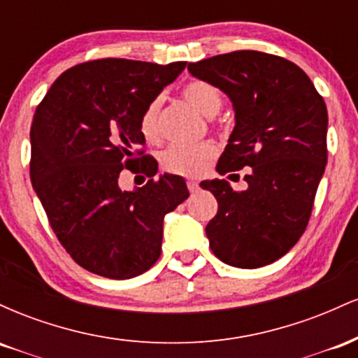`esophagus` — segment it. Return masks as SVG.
I'll use <instances>...</instances> for the list:
<instances>
[{"mask_svg": "<svg viewBox=\"0 0 358 358\" xmlns=\"http://www.w3.org/2000/svg\"><path fill=\"white\" fill-rule=\"evenodd\" d=\"M187 187H188V190H190L192 193H195L196 190H199V182H195V180H188Z\"/></svg>", "mask_w": 358, "mask_h": 358, "instance_id": "esophagus-1", "label": "esophagus"}]
</instances>
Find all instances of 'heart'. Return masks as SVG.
Instances as JSON below:
<instances>
[{"mask_svg":"<svg viewBox=\"0 0 358 358\" xmlns=\"http://www.w3.org/2000/svg\"><path fill=\"white\" fill-rule=\"evenodd\" d=\"M182 96L205 116L217 114L222 106L220 90L210 82L202 79L185 82L182 85ZM158 113L159 101H151L139 117V129L148 141H156L159 136ZM215 155L217 148L210 141L195 143V145H173L162 155V166L168 173L196 178L207 170Z\"/></svg>","mask_w":358,"mask_h":358,"instance_id":"heart-1","label":"heart"}]
</instances>
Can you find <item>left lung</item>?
Segmentation results:
<instances>
[{"label": "left lung", "mask_w": 358, "mask_h": 358, "mask_svg": "<svg viewBox=\"0 0 358 358\" xmlns=\"http://www.w3.org/2000/svg\"><path fill=\"white\" fill-rule=\"evenodd\" d=\"M188 72L227 94L236 113L217 171L250 166L244 192L219 178L200 183L219 202L205 227L210 249L234 268H262L285 256L310 220L327 166V106L296 64L271 53H224L188 64Z\"/></svg>", "instance_id": "1"}]
</instances>
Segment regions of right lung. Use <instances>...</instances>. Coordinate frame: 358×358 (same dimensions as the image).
<instances>
[{
    "instance_id": "1",
    "label": "right lung",
    "mask_w": 358,
    "mask_h": 358,
    "mask_svg": "<svg viewBox=\"0 0 358 358\" xmlns=\"http://www.w3.org/2000/svg\"><path fill=\"white\" fill-rule=\"evenodd\" d=\"M187 62L101 59L65 71L31 122L30 176L57 239L84 269L109 279L139 276L162 254L163 219L188 199L182 176L155 180L139 117ZM124 169L145 187L121 191Z\"/></svg>"
}]
</instances>
